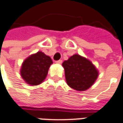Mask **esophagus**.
<instances>
[{
  "mask_svg": "<svg viewBox=\"0 0 123 123\" xmlns=\"http://www.w3.org/2000/svg\"><path fill=\"white\" fill-rule=\"evenodd\" d=\"M55 62L56 63H58V64H61L62 62V60H59V61H56Z\"/></svg>",
  "mask_w": 123,
  "mask_h": 123,
  "instance_id": "esophagus-1",
  "label": "esophagus"
}]
</instances>
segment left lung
<instances>
[{
    "mask_svg": "<svg viewBox=\"0 0 123 123\" xmlns=\"http://www.w3.org/2000/svg\"><path fill=\"white\" fill-rule=\"evenodd\" d=\"M62 65L67 85L76 91H85L91 87L99 74L90 60L78 54L71 56Z\"/></svg>",
    "mask_w": 123,
    "mask_h": 123,
    "instance_id": "obj_1",
    "label": "left lung"
}]
</instances>
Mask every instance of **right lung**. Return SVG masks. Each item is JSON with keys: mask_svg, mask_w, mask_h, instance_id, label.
Segmentation results:
<instances>
[{"mask_svg": "<svg viewBox=\"0 0 123 123\" xmlns=\"http://www.w3.org/2000/svg\"><path fill=\"white\" fill-rule=\"evenodd\" d=\"M53 61L49 56L41 51L32 54L23 61L20 68V76L31 86H37L45 80Z\"/></svg>", "mask_w": 123, "mask_h": 123, "instance_id": "add662e5", "label": "right lung"}]
</instances>
